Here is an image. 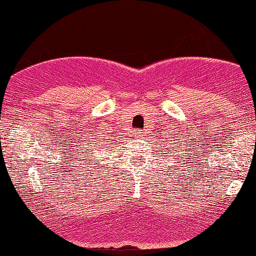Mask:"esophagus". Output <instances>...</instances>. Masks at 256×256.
<instances>
[{"label":"esophagus","instance_id":"34e87169","mask_svg":"<svg viewBox=\"0 0 256 256\" xmlns=\"http://www.w3.org/2000/svg\"><path fill=\"white\" fill-rule=\"evenodd\" d=\"M134 134L137 138H143V132H142V130H134Z\"/></svg>","mask_w":256,"mask_h":256}]
</instances>
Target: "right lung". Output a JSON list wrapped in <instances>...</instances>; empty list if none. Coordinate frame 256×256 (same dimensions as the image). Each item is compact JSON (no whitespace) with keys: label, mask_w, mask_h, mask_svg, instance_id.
Returning a JSON list of instances; mask_svg holds the SVG:
<instances>
[{"label":"right lung","mask_w":256,"mask_h":256,"mask_svg":"<svg viewBox=\"0 0 256 256\" xmlns=\"http://www.w3.org/2000/svg\"><path fill=\"white\" fill-rule=\"evenodd\" d=\"M92 163H93V162H92Z\"/></svg>","instance_id":"1"}]
</instances>
